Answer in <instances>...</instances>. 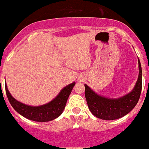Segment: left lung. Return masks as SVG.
Returning <instances> with one entry per match:
<instances>
[{"label":"left lung","instance_id":"1","mask_svg":"<svg viewBox=\"0 0 149 149\" xmlns=\"http://www.w3.org/2000/svg\"><path fill=\"white\" fill-rule=\"evenodd\" d=\"M139 78L134 88L130 93L118 98H108L98 95L87 84L85 87V98L89 110L95 117L103 120H115L123 117L137 104L141 95L142 86V71L139 59Z\"/></svg>","mask_w":149,"mask_h":149}]
</instances>
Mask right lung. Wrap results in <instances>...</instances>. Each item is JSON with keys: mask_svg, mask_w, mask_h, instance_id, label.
I'll return each mask as SVG.
<instances>
[{"mask_svg": "<svg viewBox=\"0 0 149 149\" xmlns=\"http://www.w3.org/2000/svg\"><path fill=\"white\" fill-rule=\"evenodd\" d=\"M74 84L75 82H73L65 87L54 99L49 103L43 104L41 106H30L23 104L12 97V95L8 91L7 85H5V90L11 106L17 112H18L20 115L27 119L32 120L34 122H46L55 119L61 115Z\"/></svg>", "mask_w": 149, "mask_h": 149, "instance_id": "1", "label": "right lung"}]
</instances>
